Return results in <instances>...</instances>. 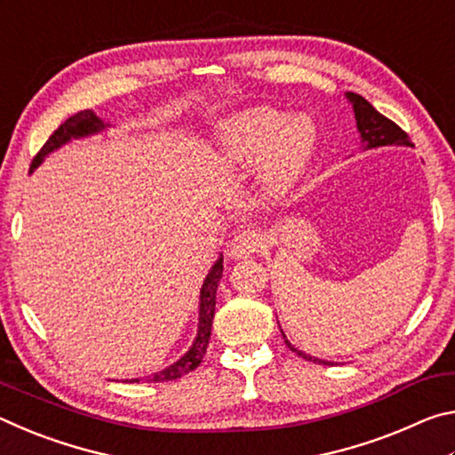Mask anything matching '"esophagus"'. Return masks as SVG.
Segmentation results:
<instances>
[{"mask_svg":"<svg viewBox=\"0 0 455 455\" xmlns=\"http://www.w3.org/2000/svg\"><path fill=\"white\" fill-rule=\"evenodd\" d=\"M263 235L259 233L255 228H244V230H238L235 235L233 243H230V249L228 252L233 255L235 259H246L251 255H255L260 249H263Z\"/></svg>","mask_w":455,"mask_h":455,"instance_id":"esophagus-1","label":"esophagus"}]
</instances>
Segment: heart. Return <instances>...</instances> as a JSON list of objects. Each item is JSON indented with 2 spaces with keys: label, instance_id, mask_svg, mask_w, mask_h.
Segmentation results:
<instances>
[{
  "label": "heart",
  "instance_id": "heart-1",
  "mask_svg": "<svg viewBox=\"0 0 455 455\" xmlns=\"http://www.w3.org/2000/svg\"><path fill=\"white\" fill-rule=\"evenodd\" d=\"M317 130L307 116L289 118L275 110L238 116L225 132L230 163L252 166L265 160L263 180L268 190H283L295 180L313 150Z\"/></svg>",
  "mask_w": 455,
  "mask_h": 455
}]
</instances>
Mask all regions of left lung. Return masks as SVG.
Returning <instances> with one entry per match:
<instances>
[{
	"mask_svg": "<svg viewBox=\"0 0 455 455\" xmlns=\"http://www.w3.org/2000/svg\"><path fill=\"white\" fill-rule=\"evenodd\" d=\"M347 98L351 100L353 110H355L357 128L361 132V138H363V142L369 146V148H375V146H389V144L411 146V140H410V136H407L405 130L399 128L394 120L383 116L381 112H377L363 96L349 92ZM284 343H287V347L291 351H295L297 355H301L307 361H313V363H321V365H331L329 361H319L311 355H305V353L292 347L287 339H284Z\"/></svg>",
	"mask_w": 455,
	"mask_h": 455,
	"instance_id": "1",
	"label": "left lung"
}]
</instances>
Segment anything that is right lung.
Wrapping results in <instances>:
<instances>
[{
    "mask_svg": "<svg viewBox=\"0 0 455 455\" xmlns=\"http://www.w3.org/2000/svg\"><path fill=\"white\" fill-rule=\"evenodd\" d=\"M104 128V122L100 120L92 110H82L74 116L68 118L64 124H60L58 130H53V134L45 140V144L40 148V152L36 154L32 160V171L42 163L44 156L53 148H58L64 142L70 140V138H78V136H86L96 132V130ZM222 276V257L214 263L212 271L206 276V281L203 284V291H200V319H198V337L195 345H192L190 351L184 355L180 361H176L174 365L166 367L164 371L154 373L148 377V381L152 383H163V381H174L179 377L187 375L200 365L203 361L206 347H209V339H211V327H212V319H214V305H217V289Z\"/></svg>",
    "mask_w": 455,
    "mask_h": 455,
    "instance_id": "right-lung-1",
    "label": "right lung"
}]
</instances>
